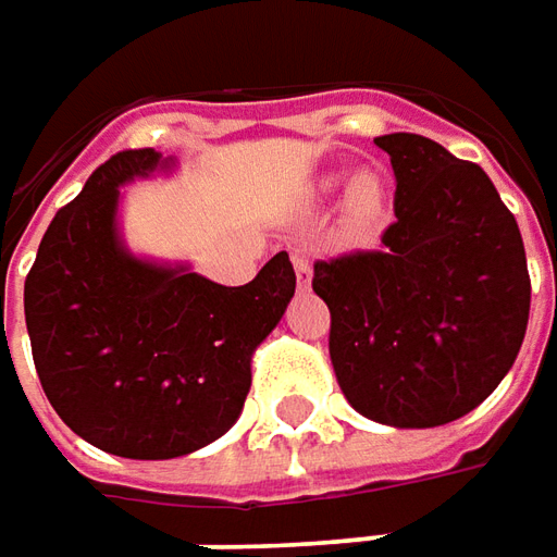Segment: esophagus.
Listing matches in <instances>:
<instances>
[{
  "instance_id": "34e87169",
  "label": "esophagus",
  "mask_w": 557,
  "mask_h": 557,
  "mask_svg": "<svg viewBox=\"0 0 557 557\" xmlns=\"http://www.w3.org/2000/svg\"><path fill=\"white\" fill-rule=\"evenodd\" d=\"M293 268H295V277H298V286L305 289L310 283V259L308 252H301V249H293Z\"/></svg>"
}]
</instances>
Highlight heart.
<instances>
[{"label":"heart","instance_id":"heart-1","mask_svg":"<svg viewBox=\"0 0 557 557\" xmlns=\"http://www.w3.org/2000/svg\"><path fill=\"white\" fill-rule=\"evenodd\" d=\"M347 210H350V219L357 222L359 228H372L381 222L384 215V191H381V183L372 173H362L350 183V191H347Z\"/></svg>","mask_w":557,"mask_h":557}]
</instances>
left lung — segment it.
Listing matches in <instances>:
<instances>
[{"label":"left lung","mask_w":557,"mask_h":557,"mask_svg":"<svg viewBox=\"0 0 557 557\" xmlns=\"http://www.w3.org/2000/svg\"><path fill=\"white\" fill-rule=\"evenodd\" d=\"M396 195L377 249L313 262L347 403L389 426H442L512 369L531 313L516 215L487 173L418 134L374 139Z\"/></svg>","instance_id":"left-lung-1"}]
</instances>
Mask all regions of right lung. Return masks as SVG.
I'll list each match as a JSON object with an SVG mask.
<instances>
[{
  "label": "right lung",
  "mask_w": 557,
  "mask_h": 557,
  "mask_svg": "<svg viewBox=\"0 0 557 557\" xmlns=\"http://www.w3.org/2000/svg\"><path fill=\"white\" fill-rule=\"evenodd\" d=\"M158 164V151L127 149L94 170L51 219L24 283L48 403L72 433L134 460L183 457L228 433L252 350L295 293L286 252L247 286L127 256L115 237L119 185Z\"/></svg>",
  "instance_id": "obj_1"
}]
</instances>
